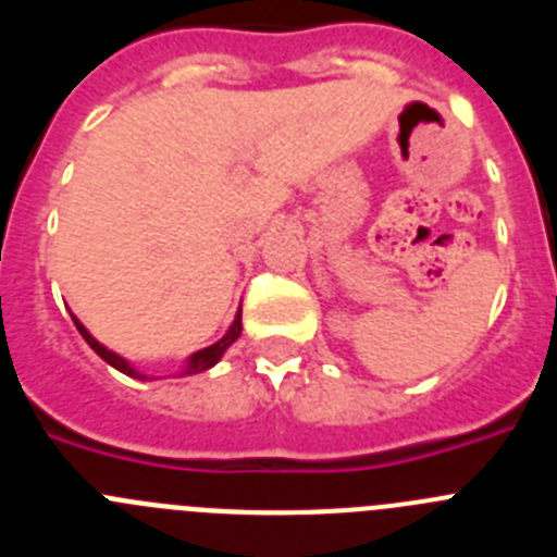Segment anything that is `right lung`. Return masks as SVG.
Segmentation results:
<instances>
[{"instance_id": "right-lung-1", "label": "right lung", "mask_w": 557, "mask_h": 557, "mask_svg": "<svg viewBox=\"0 0 557 557\" xmlns=\"http://www.w3.org/2000/svg\"><path fill=\"white\" fill-rule=\"evenodd\" d=\"M72 321H75L77 332L83 334V339H86L88 346L95 348V351L100 354L102 359H106L108 366L116 368V371H122V373H127V376H133V379H147V373L136 371V368H133L125 357H120V354H116V351H111V348L102 346L100 339L91 337V332H88V329L83 326L81 321H77L75 314H72ZM239 334H243V307H239V312H236V318H234V323H231V326H228V332H225L223 337L218 339V343H211V346L200 348V351H195V354H189V357H186V362H184V368H181V371H178V376H191V373H203V371H209V368L218 366L220 359H223V354L228 351L231 346H234Z\"/></svg>"}]
</instances>
